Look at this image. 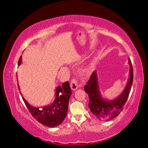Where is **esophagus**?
<instances>
[{
    "instance_id": "obj_1",
    "label": "esophagus",
    "mask_w": 148,
    "mask_h": 148,
    "mask_svg": "<svg viewBox=\"0 0 148 148\" xmlns=\"http://www.w3.org/2000/svg\"><path fill=\"white\" fill-rule=\"evenodd\" d=\"M70 87L73 91H75L76 89H77V88H78V82L77 79L73 78L71 80Z\"/></svg>"
}]
</instances>
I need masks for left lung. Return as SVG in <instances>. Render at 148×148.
Segmentation results:
<instances>
[{"mask_svg":"<svg viewBox=\"0 0 148 148\" xmlns=\"http://www.w3.org/2000/svg\"><path fill=\"white\" fill-rule=\"evenodd\" d=\"M128 64L131 69L130 70V77L127 84L121 95L116 99L108 101L102 97L98 88L97 74L95 71H93L90 78L84 86V91L89 96L88 106L89 109L97 118L109 120L117 117L123 110V106L126 103L131 91L133 80V66L130 59Z\"/></svg>","mask_w":148,"mask_h":148,"instance_id":"obj_1","label":"left lung"}]
</instances>
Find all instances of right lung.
<instances>
[{"mask_svg": "<svg viewBox=\"0 0 148 148\" xmlns=\"http://www.w3.org/2000/svg\"><path fill=\"white\" fill-rule=\"evenodd\" d=\"M21 63V57L19 59L18 64L20 65ZM18 88L20 90L18 84ZM71 95V90L70 84L67 81L62 84V86L57 88L55 101L51 106L39 109L29 105L23 96L22 99L29 112L38 122L49 127H55L63 122L66 116Z\"/></svg>", "mask_w": 148, "mask_h": 148, "instance_id": "add662e5", "label": "right lung"}]
</instances>
